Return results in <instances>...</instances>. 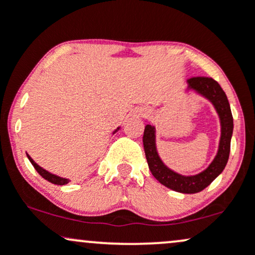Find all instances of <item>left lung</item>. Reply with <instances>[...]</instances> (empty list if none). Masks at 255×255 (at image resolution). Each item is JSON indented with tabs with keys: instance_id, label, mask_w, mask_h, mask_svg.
Masks as SVG:
<instances>
[{
	"instance_id": "8db88e82",
	"label": "left lung",
	"mask_w": 255,
	"mask_h": 255,
	"mask_svg": "<svg viewBox=\"0 0 255 255\" xmlns=\"http://www.w3.org/2000/svg\"><path fill=\"white\" fill-rule=\"evenodd\" d=\"M187 84H188L187 90L195 91L200 96L209 99L219 116L221 139H219L217 154H216L211 164L207 166L204 171L199 172L197 175H192V176H184V175L177 174V172L169 169L162 162L160 157L158 156L156 147V128L151 125H146L142 142H144L145 156L152 175L163 186L168 187L172 191L193 194V193L201 192L206 188L224 170L228 159H229L234 121L227 95L217 81L213 80L212 78L197 77L188 79Z\"/></svg>"
}]
</instances>
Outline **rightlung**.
Here are the masks:
<instances>
[{"mask_svg": "<svg viewBox=\"0 0 255 255\" xmlns=\"http://www.w3.org/2000/svg\"><path fill=\"white\" fill-rule=\"evenodd\" d=\"M119 129H120V127L116 130H114V134H115ZM26 154H27V153H26ZM27 158H28V159H30V162L32 163V165L34 166V169H36V170L38 171V174H39L43 178H45L46 181H49V182H51V183H54V184H60V186H63V184H67V183L69 182L68 178L60 177V176H57V175H54V174H51V172L46 171L45 169L42 168V166L38 165L37 163L34 162V160L32 159L30 156H28V154H27Z\"/></svg>", "mask_w": 255, "mask_h": 255, "instance_id": "right-lung-1", "label": "right lung"}]
</instances>
